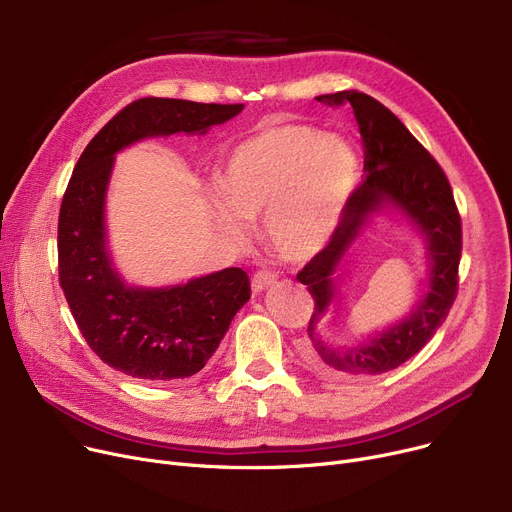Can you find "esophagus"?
Returning <instances> with one entry per match:
<instances>
[{"label":"esophagus","instance_id":"34e87169","mask_svg":"<svg viewBox=\"0 0 512 512\" xmlns=\"http://www.w3.org/2000/svg\"><path fill=\"white\" fill-rule=\"evenodd\" d=\"M274 282H276V274H274V272H270V270H259V272H255L253 278H251V288H253L255 294H259V292H263L267 286H272Z\"/></svg>","mask_w":512,"mask_h":512}]
</instances>
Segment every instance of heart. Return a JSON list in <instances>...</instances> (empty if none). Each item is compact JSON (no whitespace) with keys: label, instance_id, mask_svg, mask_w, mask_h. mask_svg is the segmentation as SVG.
I'll return each instance as SVG.
<instances>
[{"label":"heart","instance_id":"b5f03b06","mask_svg":"<svg viewBox=\"0 0 512 512\" xmlns=\"http://www.w3.org/2000/svg\"><path fill=\"white\" fill-rule=\"evenodd\" d=\"M353 147L311 126H265L238 143L213 197V220L232 242H242L249 220L265 218L278 255L301 261L324 247L357 184Z\"/></svg>","mask_w":512,"mask_h":512}]
</instances>
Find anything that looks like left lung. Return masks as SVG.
I'll return each instance as SVG.
<instances>
[{
    "mask_svg": "<svg viewBox=\"0 0 512 512\" xmlns=\"http://www.w3.org/2000/svg\"><path fill=\"white\" fill-rule=\"evenodd\" d=\"M326 105H351L365 153V178L348 197L340 220L321 249L297 274L315 303L309 319V353L317 365L348 373H384L409 361L432 340L444 324L459 290V263L463 251L461 213L456 209L450 182L438 161L413 137L386 105L359 91L321 95ZM384 202L410 215L428 238L433 259L430 290L414 313L398 327L376 337L365 347L334 352L314 336V324L331 302V276L341 255L352 244L368 215Z\"/></svg>",
    "mask_w": 512,
    "mask_h": 512,
    "instance_id": "8db88e82",
    "label": "left lung"
}]
</instances>
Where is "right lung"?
Returning a JSON list of instances; mask_svg holds the SVG:
<instances>
[{"label": "right lung", "instance_id": "add662e5", "mask_svg": "<svg viewBox=\"0 0 512 512\" xmlns=\"http://www.w3.org/2000/svg\"><path fill=\"white\" fill-rule=\"evenodd\" d=\"M242 107L143 97L107 122L76 161L58 222L60 286L91 351L130 378L172 382L201 371L251 299V280L228 267L172 288L124 286L107 255L103 224L114 155L157 134H205Z\"/></svg>", "mask_w": 512, "mask_h": 512}]
</instances>
